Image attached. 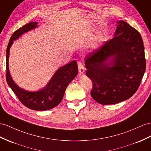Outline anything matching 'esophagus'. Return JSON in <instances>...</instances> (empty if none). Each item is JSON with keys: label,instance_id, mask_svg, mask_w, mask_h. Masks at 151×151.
Wrapping results in <instances>:
<instances>
[{"label": "esophagus", "instance_id": "1", "mask_svg": "<svg viewBox=\"0 0 151 151\" xmlns=\"http://www.w3.org/2000/svg\"><path fill=\"white\" fill-rule=\"evenodd\" d=\"M78 71L80 75H82L85 72V67L83 65V64L82 62H79L78 64Z\"/></svg>", "mask_w": 151, "mask_h": 151}]
</instances>
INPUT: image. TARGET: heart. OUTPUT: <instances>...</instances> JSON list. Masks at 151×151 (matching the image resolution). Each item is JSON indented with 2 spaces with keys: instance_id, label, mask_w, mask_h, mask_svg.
I'll use <instances>...</instances> for the list:
<instances>
[{
  "instance_id": "obj_1",
  "label": "heart",
  "mask_w": 151,
  "mask_h": 151,
  "mask_svg": "<svg viewBox=\"0 0 151 151\" xmlns=\"http://www.w3.org/2000/svg\"><path fill=\"white\" fill-rule=\"evenodd\" d=\"M101 39H102V34H96L94 37H93V38H92V42H98L101 41Z\"/></svg>"
}]
</instances>
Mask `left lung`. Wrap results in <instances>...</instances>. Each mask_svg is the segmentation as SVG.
<instances>
[{"instance_id": "8db88e82", "label": "left lung", "mask_w": 151, "mask_h": 151, "mask_svg": "<svg viewBox=\"0 0 151 151\" xmlns=\"http://www.w3.org/2000/svg\"><path fill=\"white\" fill-rule=\"evenodd\" d=\"M114 37L85 58L86 75L93 83L92 98L101 105H113L137 92L146 68L140 34L123 20Z\"/></svg>"}]
</instances>
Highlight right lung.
I'll use <instances>...</instances> for the list:
<instances>
[{
	"mask_svg": "<svg viewBox=\"0 0 151 151\" xmlns=\"http://www.w3.org/2000/svg\"><path fill=\"white\" fill-rule=\"evenodd\" d=\"M37 22H30L17 30L11 37L6 50V80L21 103L29 109L45 111L52 109L61 102L66 87L78 75V65L75 60L60 67L54 73L46 86L37 91H29L23 89L16 84L10 74L9 57L10 48L14 40L24 33L37 27Z\"/></svg>",
	"mask_w": 151,
	"mask_h": 151,
	"instance_id": "right-lung-1",
	"label": "right lung"
}]
</instances>
